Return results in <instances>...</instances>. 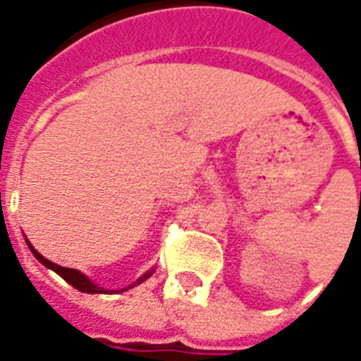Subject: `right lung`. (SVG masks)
Here are the masks:
<instances>
[{
	"mask_svg": "<svg viewBox=\"0 0 361 361\" xmlns=\"http://www.w3.org/2000/svg\"><path fill=\"white\" fill-rule=\"evenodd\" d=\"M27 243H28V247H30V251H32V255H35V257L38 259V261H40L44 267H48V269H51L54 272H58L61 279L66 280V282H69V284H71L73 288H77L79 292H87V294H114L111 290H106V288H100L98 284H94L92 280L87 279V276H85L82 272L77 271V269H67V267H61V265H56V263H51V261H48L46 257H42V255H40V253H38V251H36L32 245H30V242H27ZM152 272H154V269H150L149 272H145V274H142L141 279L137 280V282L129 284L127 288H121L119 292H126V290H129V288L141 284L142 280L149 279Z\"/></svg>",
	"mask_w": 361,
	"mask_h": 361,
	"instance_id": "1",
	"label": "right lung"
}]
</instances>
